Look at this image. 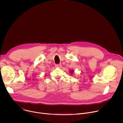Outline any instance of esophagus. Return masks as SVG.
I'll list each match as a JSON object with an SVG mask.
<instances>
[{"label":"esophagus","instance_id":"1","mask_svg":"<svg viewBox=\"0 0 123 123\" xmlns=\"http://www.w3.org/2000/svg\"><path fill=\"white\" fill-rule=\"evenodd\" d=\"M61 66H62L61 63H59V64L55 65V67H57V68H60L61 67Z\"/></svg>","mask_w":123,"mask_h":123}]
</instances>
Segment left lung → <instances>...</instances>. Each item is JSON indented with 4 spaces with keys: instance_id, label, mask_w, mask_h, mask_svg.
<instances>
[{
    "instance_id": "8db88e82",
    "label": "left lung",
    "mask_w": 123,
    "mask_h": 123,
    "mask_svg": "<svg viewBox=\"0 0 123 123\" xmlns=\"http://www.w3.org/2000/svg\"><path fill=\"white\" fill-rule=\"evenodd\" d=\"M72 72H73V71H72Z\"/></svg>"
}]
</instances>
